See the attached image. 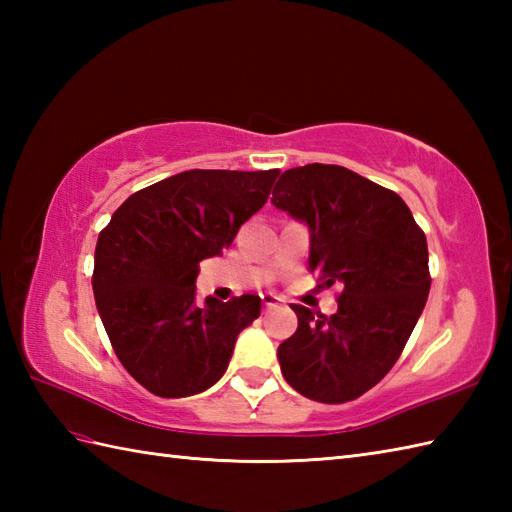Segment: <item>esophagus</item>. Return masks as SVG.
<instances>
[{
  "instance_id": "34e87169",
  "label": "esophagus",
  "mask_w": 512,
  "mask_h": 512,
  "mask_svg": "<svg viewBox=\"0 0 512 512\" xmlns=\"http://www.w3.org/2000/svg\"><path fill=\"white\" fill-rule=\"evenodd\" d=\"M262 301H264V308L266 310H273L279 306V299L275 295H270V292H266V295H262Z\"/></svg>"
}]
</instances>
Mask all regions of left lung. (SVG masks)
<instances>
[{
  "instance_id": "left-lung-1",
  "label": "left lung",
  "mask_w": 512,
  "mask_h": 512,
  "mask_svg": "<svg viewBox=\"0 0 512 512\" xmlns=\"http://www.w3.org/2000/svg\"><path fill=\"white\" fill-rule=\"evenodd\" d=\"M270 202L308 226L310 273L343 286L330 317L292 306L299 325L277 350L281 374L325 405L363 396L394 367L427 303V237L398 193L339 165L288 169Z\"/></svg>"
}]
</instances>
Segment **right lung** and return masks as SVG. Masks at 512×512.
I'll return each mask as SVG.
<instances>
[{"label":"right lung","instance_id":"add662e5","mask_svg":"<svg viewBox=\"0 0 512 512\" xmlns=\"http://www.w3.org/2000/svg\"><path fill=\"white\" fill-rule=\"evenodd\" d=\"M279 169H191L118 206L94 250L92 288L118 361L160 398L215 385L237 334L259 317L257 295L195 301L200 262L222 255L266 204Z\"/></svg>","mask_w":512,"mask_h":512}]
</instances>
